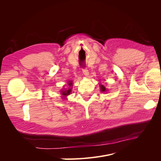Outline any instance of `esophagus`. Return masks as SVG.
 Wrapping results in <instances>:
<instances>
[{"mask_svg": "<svg viewBox=\"0 0 161 161\" xmlns=\"http://www.w3.org/2000/svg\"><path fill=\"white\" fill-rule=\"evenodd\" d=\"M82 73L85 76H88L89 75V70L86 69H82Z\"/></svg>", "mask_w": 161, "mask_h": 161, "instance_id": "esophagus-1", "label": "esophagus"}]
</instances>
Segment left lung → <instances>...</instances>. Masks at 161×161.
<instances>
[{"mask_svg": "<svg viewBox=\"0 0 161 161\" xmlns=\"http://www.w3.org/2000/svg\"><path fill=\"white\" fill-rule=\"evenodd\" d=\"M100 88H101V91L102 92H105L107 91L105 87L103 85H100Z\"/></svg>", "mask_w": 161, "mask_h": 161, "instance_id": "1", "label": "left lung"}]
</instances>
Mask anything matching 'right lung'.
I'll return each instance as SVG.
<instances>
[{"mask_svg":"<svg viewBox=\"0 0 161 161\" xmlns=\"http://www.w3.org/2000/svg\"><path fill=\"white\" fill-rule=\"evenodd\" d=\"M69 89H68V90H66V89H65L64 91H62L61 92H62V95H64V96H67V95H70V92H71V89H72V81H69Z\"/></svg>","mask_w":161,"mask_h":161,"instance_id":"add662e5","label":"right lung"}]
</instances>
